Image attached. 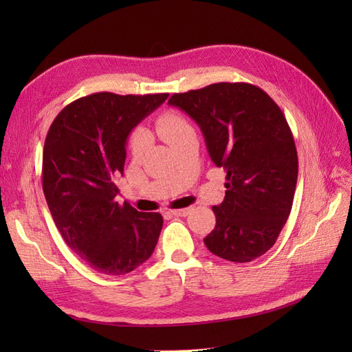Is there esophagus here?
<instances>
[{"label":"esophagus","mask_w":352,"mask_h":352,"mask_svg":"<svg viewBox=\"0 0 352 352\" xmlns=\"http://www.w3.org/2000/svg\"><path fill=\"white\" fill-rule=\"evenodd\" d=\"M192 208L188 207V208H177V210H170V213L174 216H188L190 213Z\"/></svg>","instance_id":"obj_1"}]
</instances>
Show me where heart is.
<instances>
[{"instance_id": "b5f03b06", "label": "heart", "mask_w": 352, "mask_h": 352, "mask_svg": "<svg viewBox=\"0 0 352 352\" xmlns=\"http://www.w3.org/2000/svg\"><path fill=\"white\" fill-rule=\"evenodd\" d=\"M155 129H157V133L163 138V140L168 142L169 145L174 144L177 139L184 136L186 133L192 131V126L188 122V119L175 110H166L163 111L162 115H159V118L155 119ZM146 145H148V134L144 129H136L130 134L129 148L133 155L136 157L140 155L145 151Z\"/></svg>"}]
</instances>
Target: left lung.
<instances>
[{
  "label": "left lung",
  "mask_w": 352,
  "mask_h": 352,
  "mask_svg": "<svg viewBox=\"0 0 352 352\" xmlns=\"http://www.w3.org/2000/svg\"><path fill=\"white\" fill-rule=\"evenodd\" d=\"M168 102L199 125L210 159L227 172L226 198L213 207L216 226L204 239L208 251L236 263L263 256L289 218L298 180L281 109L250 83H214Z\"/></svg>",
  "instance_id": "8db88e82"
}]
</instances>
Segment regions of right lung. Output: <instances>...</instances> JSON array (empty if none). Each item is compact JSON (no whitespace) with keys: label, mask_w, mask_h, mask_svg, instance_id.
I'll list each match as a JSON object with an SVG mask.
<instances>
[{"label":"right lung","mask_w":352,"mask_h":352,"mask_svg":"<svg viewBox=\"0 0 352 352\" xmlns=\"http://www.w3.org/2000/svg\"><path fill=\"white\" fill-rule=\"evenodd\" d=\"M168 96H83L56 116L45 139L42 188L52 219L66 245L104 275L131 272L159 241L162 214L119 204L116 178L129 134Z\"/></svg>","instance_id":"1"}]
</instances>
